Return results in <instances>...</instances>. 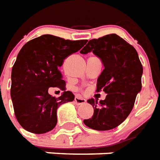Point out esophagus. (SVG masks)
<instances>
[{
    "instance_id": "esophagus-1",
    "label": "esophagus",
    "mask_w": 160,
    "mask_h": 160,
    "mask_svg": "<svg viewBox=\"0 0 160 160\" xmlns=\"http://www.w3.org/2000/svg\"><path fill=\"white\" fill-rule=\"evenodd\" d=\"M74 101L77 104H83L86 103V99L82 97H79V96H76L75 98H74Z\"/></svg>"
}]
</instances>
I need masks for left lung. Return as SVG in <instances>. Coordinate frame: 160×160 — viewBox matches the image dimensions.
Instances as JSON below:
<instances>
[{
	"label": "left lung",
	"mask_w": 160,
	"mask_h": 160,
	"mask_svg": "<svg viewBox=\"0 0 160 160\" xmlns=\"http://www.w3.org/2000/svg\"><path fill=\"white\" fill-rule=\"evenodd\" d=\"M80 52H93L101 60L104 69L97 80V91L107 93L99 102L97 98L88 100L93 115L83 123L97 131L116 128L129 116L142 89V66L138 54L116 33L89 40Z\"/></svg>",
	"instance_id": "left-lung-1"
}]
</instances>
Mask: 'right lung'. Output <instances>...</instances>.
I'll list each match as a JSON object with an SVG mask.
<instances>
[{"label": "right lung", "instance_id": "right-lung-1", "mask_svg": "<svg viewBox=\"0 0 160 160\" xmlns=\"http://www.w3.org/2000/svg\"><path fill=\"white\" fill-rule=\"evenodd\" d=\"M87 42L44 34L22 46L12 69L11 98L17 120L25 130L42 134L56 127L59 106L74 99L72 92L65 91L59 67ZM49 87L64 92L55 98L48 93Z\"/></svg>", "mask_w": 160, "mask_h": 160}]
</instances>
